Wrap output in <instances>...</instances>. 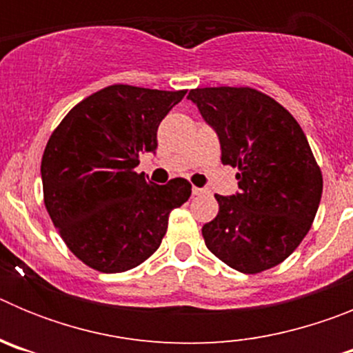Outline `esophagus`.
Here are the masks:
<instances>
[{
  "mask_svg": "<svg viewBox=\"0 0 353 353\" xmlns=\"http://www.w3.org/2000/svg\"><path fill=\"white\" fill-rule=\"evenodd\" d=\"M205 192V189H199V187H192V196H201Z\"/></svg>",
  "mask_w": 353,
  "mask_h": 353,
  "instance_id": "obj_1",
  "label": "esophagus"
}]
</instances>
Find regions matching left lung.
<instances>
[{
    "label": "left lung",
    "instance_id": "1",
    "mask_svg": "<svg viewBox=\"0 0 353 353\" xmlns=\"http://www.w3.org/2000/svg\"><path fill=\"white\" fill-rule=\"evenodd\" d=\"M189 99L215 129L221 162L236 168L235 196L201 228L208 251L244 274L272 269L302 242L322 199L323 179L299 121L249 86L196 88Z\"/></svg>",
    "mask_w": 353,
    "mask_h": 353
}]
</instances>
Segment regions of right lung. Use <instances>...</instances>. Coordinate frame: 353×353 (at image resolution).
Wrapping results in <instances>:
<instances>
[{"mask_svg":"<svg viewBox=\"0 0 353 353\" xmlns=\"http://www.w3.org/2000/svg\"><path fill=\"white\" fill-rule=\"evenodd\" d=\"M187 90L111 84L83 99L52 130L42 155L43 203L67 248L104 274L148 260L168 219L191 196L185 179L157 185L138 173L157 148L162 118Z\"/></svg>","mask_w":353,"mask_h":353,"instance_id":"1","label":"right lung"}]
</instances>
